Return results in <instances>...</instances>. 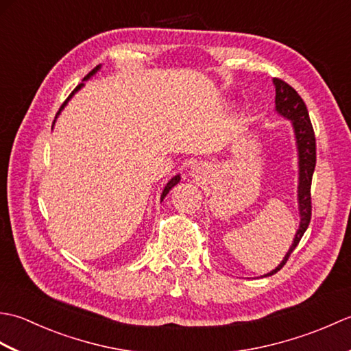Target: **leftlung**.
Here are the masks:
<instances>
[{"mask_svg": "<svg viewBox=\"0 0 351 351\" xmlns=\"http://www.w3.org/2000/svg\"><path fill=\"white\" fill-rule=\"evenodd\" d=\"M273 84L276 87V111L283 117H287L293 123L297 152H299V211H300V226L297 229L294 241L291 244L288 253L282 263L274 268L273 271L264 276H271L278 273L280 268L287 264L291 253L300 243L303 234L306 232L311 221L312 205H311V184L312 175L315 170L317 161V147H315V134L312 128L308 108L304 106L300 95L283 80L274 78Z\"/></svg>", "mask_w": 351, "mask_h": 351, "instance_id": "obj_1", "label": "left lung"}]
</instances>
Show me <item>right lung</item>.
<instances>
[{
    "label": "right lung",
    "instance_id": "1",
    "mask_svg": "<svg viewBox=\"0 0 351 351\" xmlns=\"http://www.w3.org/2000/svg\"><path fill=\"white\" fill-rule=\"evenodd\" d=\"M99 68H101V66H96V68H95L93 71H90V72H88V73H87V75L84 77V80H83V81H87L88 78H90V77H93V75H95V73L99 71ZM83 86H84V84H83V83H81V84H78V86H77L75 88H73V92H72V93H71V95L68 96V99H66V101L63 102V106L60 107V110H58V113H57V116H58V114H60V111H62V110L64 108V106H66V104H68V101H69V99L72 98V96H73V95H75V93H77V92L80 90V88H81V87H83ZM57 116H56V119H57ZM54 122H56V121H54ZM180 180H181V176H180V175H176V176H173V178H171V180H170V181L167 182V185H166V187H164V190H162V193H161V200H162L164 197H166V196H167V193H169V191H170L171 189H173V187H175V185H176L178 182H180Z\"/></svg>",
    "mask_w": 351,
    "mask_h": 351
}]
</instances>
